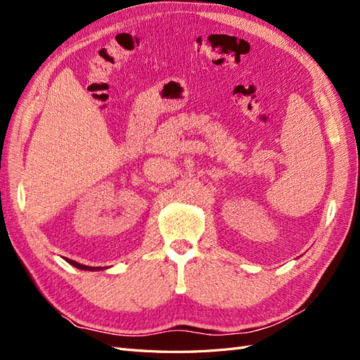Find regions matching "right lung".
Segmentation results:
<instances>
[{
  "mask_svg": "<svg viewBox=\"0 0 360 360\" xmlns=\"http://www.w3.org/2000/svg\"><path fill=\"white\" fill-rule=\"evenodd\" d=\"M66 261H68L69 264L75 266L76 269H81V270H102V269H105V267H91V266H84V264L76 263V261H73V259H69V258H66Z\"/></svg>",
  "mask_w": 360,
  "mask_h": 360,
  "instance_id": "add662e5",
  "label": "right lung"
}]
</instances>
